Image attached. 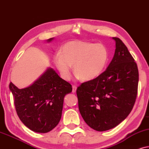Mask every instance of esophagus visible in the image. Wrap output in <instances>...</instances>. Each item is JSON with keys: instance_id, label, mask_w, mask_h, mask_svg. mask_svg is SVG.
I'll use <instances>...</instances> for the list:
<instances>
[{"instance_id": "1", "label": "esophagus", "mask_w": 149, "mask_h": 149, "mask_svg": "<svg viewBox=\"0 0 149 149\" xmlns=\"http://www.w3.org/2000/svg\"><path fill=\"white\" fill-rule=\"evenodd\" d=\"M76 89L77 87L75 85H73L72 86V93H76Z\"/></svg>"}]
</instances>
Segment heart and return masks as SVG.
Wrapping results in <instances>:
<instances>
[{
  "label": "heart",
  "instance_id": "b5f03b06",
  "mask_svg": "<svg viewBox=\"0 0 149 149\" xmlns=\"http://www.w3.org/2000/svg\"><path fill=\"white\" fill-rule=\"evenodd\" d=\"M108 52L102 44L81 41L65 43L61 52L54 56V63L61 77L68 80L71 76V66L77 78L91 81L104 72L108 64Z\"/></svg>",
  "mask_w": 149,
  "mask_h": 149
}]
</instances>
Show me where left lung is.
<instances>
[{
  "label": "left lung",
  "instance_id": "left-lung-1",
  "mask_svg": "<svg viewBox=\"0 0 149 149\" xmlns=\"http://www.w3.org/2000/svg\"><path fill=\"white\" fill-rule=\"evenodd\" d=\"M116 49L112 61L98 78L77 88L79 110L86 123L104 132L127 117L136 102L139 80L134 59L123 42L112 37Z\"/></svg>",
  "mask_w": 149,
  "mask_h": 149
}]
</instances>
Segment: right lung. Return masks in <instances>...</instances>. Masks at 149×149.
Here are the masks:
<instances>
[{
	"instance_id": "right-lung-1",
	"label": "right lung",
	"mask_w": 149,
	"mask_h": 149,
	"mask_svg": "<svg viewBox=\"0 0 149 149\" xmlns=\"http://www.w3.org/2000/svg\"><path fill=\"white\" fill-rule=\"evenodd\" d=\"M54 38L47 39L51 42ZM9 89L19 119L30 130L47 133L60 121L65 96L71 93L72 86L48 67L29 86L19 89L12 82Z\"/></svg>"
}]
</instances>
